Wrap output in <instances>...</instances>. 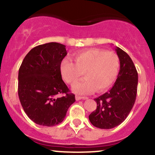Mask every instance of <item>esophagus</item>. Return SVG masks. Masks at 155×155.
I'll use <instances>...</instances> for the list:
<instances>
[{
  "instance_id": "obj_1",
  "label": "esophagus",
  "mask_w": 155,
  "mask_h": 155,
  "mask_svg": "<svg viewBox=\"0 0 155 155\" xmlns=\"http://www.w3.org/2000/svg\"><path fill=\"white\" fill-rule=\"evenodd\" d=\"M87 97H83V96H76V101H79L81 99H87Z\"/></svg>"
}]
</instances>
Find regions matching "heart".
<instances>
[{
  "mask_svg": "<svg viewBox=\"0 0 155 155\" xmlns=\"http://www.w3.org/2000/svg\"><path fill=\"white\" fill-rule=\"evenodd\" d=\"M75 63L70 59H64L60 71L64 80L74 84L84 74L85 79L73 87L76 93L89 94L96 91L101 93L108 89L118 76L120 60L113 51L99 48H91L74 54Z\"/></svg>",
  "mask_w": 155,
  "mask_h": 155,
  "instance_id": "b5f03b06",
  "label": "heart"
}]
</instances>
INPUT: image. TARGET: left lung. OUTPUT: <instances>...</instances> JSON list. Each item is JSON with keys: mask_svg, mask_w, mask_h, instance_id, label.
<instances>
[{"mask_svg": "<svg viewBox=\"0 0 155 155\" xmlns=\"http://www.w3.org/2000/svg\"><path fill=\"white\" fill-rule=\"evenodd\" d=\"M120 60V71L113 87L95 98L97 107L89 115L94 127L110 130L120 125L127 118L135 102L138 75L130 56L115 48Z\"/></svg>", "mask_w": 155, "mask_h": 155, "instance_id": "1", "label": "left lung"}]
</instances>
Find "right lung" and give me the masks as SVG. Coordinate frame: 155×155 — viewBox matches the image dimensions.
Returning <instances> with one entry per match:
<instances>
[{
  "mask_svg": "<svg viewBox=\"0 0 155 155\" xmlns=\"http://www.w3.org/2000/svg\"><path fill=\"white\" fill-rule=\"evenodd\" d=\"M66 55L65 45L48 42L32 48L20 65V101L28 118L37 124L53 127L60 124L76 101L61 75L60 64Z\"/></svg>",
  "mask_w": 155,
  "mask_h": 155,
  "instance_id": "right-lung-1",
  "label": "right lung"
}]
</instances>
